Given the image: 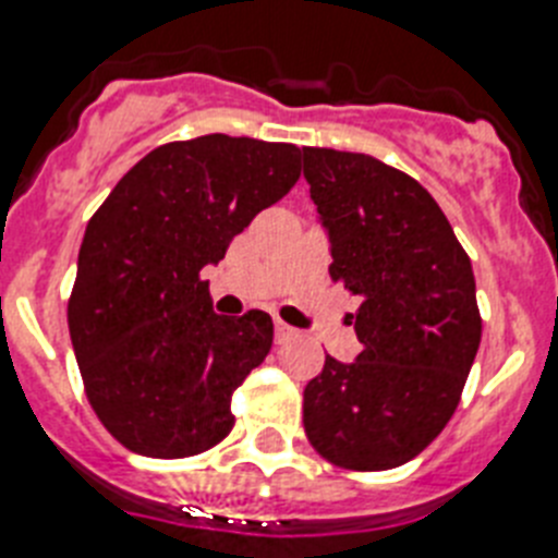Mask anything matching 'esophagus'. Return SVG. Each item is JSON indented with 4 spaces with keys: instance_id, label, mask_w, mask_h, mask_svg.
I'll use <instances>...</instances> for the list:
<instances>
[{
    "instance_id": "obj_1",
    "label": "esophagus",
    "mask_w": 558,
    "mask_h": 558,
    "mask_svg": "<svg viewBox=\"0 0 558 558\" xmlns=\"http://www.w3.org/2000/svg\"><path fill=\"white\" fill-rule=\"evenodd\" d=\"M294 337H298V328L286 326L283 319H278V323H275V339H278V342H289V339H294Z\"/></svg>"
}]
</instances>
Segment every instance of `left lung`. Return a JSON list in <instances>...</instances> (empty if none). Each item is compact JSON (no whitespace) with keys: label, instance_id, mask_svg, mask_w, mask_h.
<instances>
[{"label":"left lung","instance_id":"obj_1","mask_svg":"<svg viewBox=\"0 0 558 558\" xmlns=\"http://www.w3.org/2000/svg\"><path fill=\"white\" fill-rule=\"evenodd\" d=\"M333 280L360 294L353 362L326 356L303 390V426L333 466L385 472L449 424L481 348L472 260L413 177L376 157L303 148Z\"/></svg>","mask_w":558,"mask_h":558}]
</instances>
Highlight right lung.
Segmentation results:
<instances>
[{"label": "right lung", "instance_id": "add662e5", "mask_svg": "<svg viewBox=\"0 0 558 558\" xmlns=\"http://www.w3.org/2000/svg\"><path fill=\"white\" fill-rule=\"evenodd\" d=\"M298 162L292 143H165L89 219L66 323L86 399L125 449L191 458L230 435L232 393L272 348V317L213 312L202 269L292 191Z\"/></svg>", "mask_w": 558, "mask_h": 558}]
</instances>
